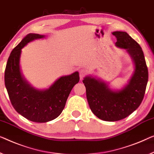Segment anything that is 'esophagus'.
<instances>
[{"mask_svg": "<svg viewBox=\"0 0 154 154\" xmlns=\"http://www.w3.org/2000/svg\"><path fill=\"white\" fill-rule=\"evenodd\" d=\"M79 77H80V79H83V77L85 76V75H86V70L84 68H81L79 70Z\"/></svg>", "mask_w": 154, "mask_h": 154, "instance_id": "34e87169", "label": "esophagus"}]
</instances>
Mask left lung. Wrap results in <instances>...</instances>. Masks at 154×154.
<instances>
[{
	"instance_id": "left-lung-1",
	"label": "left lung",
	"mask_w": 154,
	"mask_h": 154,
	"mask_svg": "<svg viewBox=\"0 0 154 154\" xmlns=\"http://www.w3.org/2000/svg\"><path fill=\"white\" fill-rule=\"evenodd\" d=\"M112 34L116 37V46L125 50L131 59L134 70L127 84L115 89L96 76L87 75L83 80L92 112L98 118L109 122L122 120L136 111L143 100L148 82V69L140 45L126 32Z\"/></svg>"
}]
</instances>
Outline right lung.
Returning <instances> with one entry per match:
<instances>
[{"mask_svg": "<svg viewBox=\"0 0 154 154\" xmlns=\"http://www.w3.org/2000/svg\"><path fill=\"white\" fill-rule=\"evenodd\" d=\"M45 35L30 33L14 48L9 57L5 72V84L13 107L18 113L34 122L54 120L65 107L73 86L79 81V72L59 77L49 88L38 89L25 78L20 68L22 49Z\"/></svg>", "mask_w": 154, "mask_h": 154, "instance_id": "right-lung-1", "label": "right lung"}]
</instances>
